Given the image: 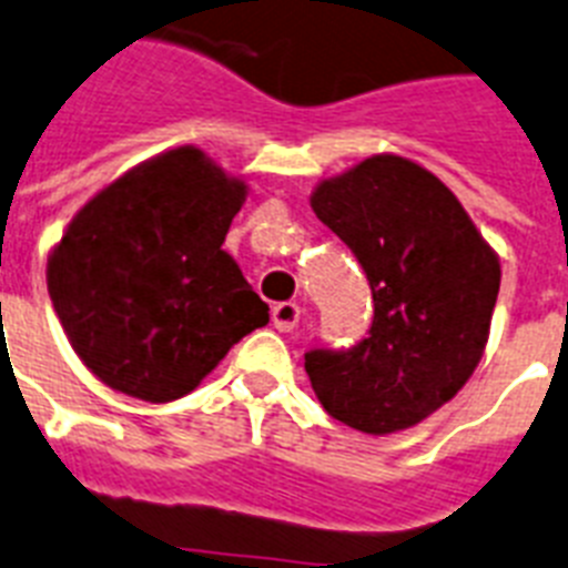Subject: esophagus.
<instances>
[{
    "instance_id": "obj_1",
    "label": "esophagus",
    "mask_w": 568,
    "mask_h": 568,
    "mask_svg": "<svg viewBox=\"0 0 568 568\" xmlns=\"http://www.w3.org/2000/svg\"><path fill=\"white\" fill-rule=\"evenodd\" d=\"M298 318H302V307L295 302H281L273 307V325L278 327L281 334H290L298 325Z\"/></svg>"
}]
</instances>
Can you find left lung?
Returning a JSON list of instances; mask_svg holds the SVG:
<instances>
[{
    "label": "left lung",
    "mask_w": 568,
    "mask_h": 568,
    "mask_svg": "<svg viewBox=\"0 0 568 568\" xmlns=\"http://www.w3.org/2000/svg\"><path fill=\"white\" fill-rule=\"evenodd\" d=\"M311 205L357 255L374 318L354 348L307 351L304 372L331 418L368 435L409 429L476 372L499 295V257L458 196L395 153L322 180Z\"/></svg>",
    "instance_id": "left-lung-1"
}]
</instances>
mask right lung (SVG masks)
<instances>
[{
    "label": "right lung",
    "instance_id": "right-lung-1",
    "mask_svg": "<svg viewBox=\"0 0 568 568\" xmlns=\"http://www.w3.org/2000/svg\"><path fill=\"white\" fill-rule=\"evenodd\" d=\"M246 200L200 148H173L98 191L51 250L45 281L74 354L148 403L194 392L270 322L223 241Z\"/></svg>",
    "mask_w": 568,
    "mask_h": 568
}]
</instances>
